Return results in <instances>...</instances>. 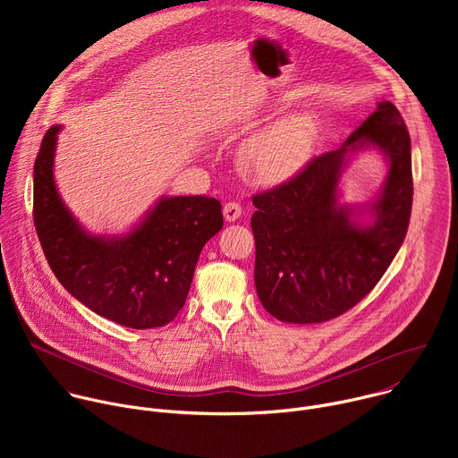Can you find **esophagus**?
<instances>
[{
    "instance_id": "1",
    "label": "esophagus",
    "mask_w": 458,
    "mask_h": 458,
    "mask_svg": "<svg viewBox=\"0 0 458 458\" xmlns=\"http://www.w3.org/2000/svg\"><path fill=\"white\" fill-rule=\"evenodd\" d=\"M223 214H225V219H226L228 223H233V221H237V219L241 217L242 208H241V205H239V203L230 201V203H226V205H225Z\"/></svg>"
}]
</instances>
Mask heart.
<instances>
[{
	"label": "heart",
	"mask_w": 458,
	"mask_h": 458,
	"mask_svg": "<svg viewBox=\"0 0 458 458\" xmlns=\"http://www.w3.org/2000/svg\"><path fill=\"white\" fill-rule=\"evenodd\" d=\"M317 141V117L311 112H297L253 136L242 148L241 165L259 182H283L308 165Z\"/></svg>",
	"instance_id": "obj_1"
}]
</instances>
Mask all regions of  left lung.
Here are the masks:
<instances>
[{
	"mask_svg": "<svg viewBox=\"0 0 458 458\" xmlns=\"http://www.w3.org/2000/svg\"><path fill=\"white\" fill-rule=\"evenodd\" d=\"M378 148L388 175L364 208L338 205V182L351 156ZM255 288L265 310L283 322L335 318L380 281L404 242L413 201L411 141L389 101L343 143L313 157L295 177L251 198ZM371 213L369 224L358 216Z\"/></svg>",
	"mask_w": 458,
	"mask_h": 458,
	"instance_id": "left-lung-1",
	"label": "left lung"
}]
</instances>
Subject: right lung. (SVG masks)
<instances>
[{
    "label": "right lung",
    "mask_w": 458,
    "mask_h": 458,
    "mask_svg": "<svg viewBox=\"0 0 458 458\" xmlns=\"http://www.w3.org/2000/svg\"><path fill=\"white\" fill-rule=\"evenodd\" d=\"M59 130H47L34 163V225L48 267L64 290L112 322L134 330L168 324L184 306L203 246L223 228L221 203L161 198L132 232L92 235L54 182Z\"/></svg>",
    "instance_id": "1"
}]
</instances>
